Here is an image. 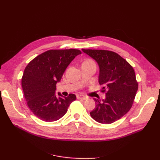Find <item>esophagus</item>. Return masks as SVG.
<instances>
[{"label": "esophagus", "mask_w": 160, "mask_h": 160, "mask_svg": "<svg viewBox=\"0 0 160 160\" xmlns=\"http://www.w3.org/2000/svg\"><path fill=\"white\" fill-rule=\"evenodd\" d=\"M77 98L78 99H83V100H85L88 99V98L84 96L83 95H77Z\"/></svg>", "instance_id": "obj_1"}]
</instances>
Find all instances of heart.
Instances as JSON below:
<instances>
[{"mask_svg": "<svg viewBox=\"0 0 160 160\" xmlns=\"http://www.w3.org/2000/svg\"><path fill=\"white\" fill-rule=\"evenodd\" d=\"M92 62H93V61H91V60H90V59H88V60H86L83 63H92Z\"/></svg>", "mask_w": 160, "mask_h": 160, "instance_id": "heart-1", "label": "heart"}]
</instances>
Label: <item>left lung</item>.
<instances>
[{
	"label": "left lung",
	"instance_id": "8db88e82",
	"mask_svg": "<svg viewBox=\"0 0 160 160\" xmlns=\"http://www.w3.org/2000/svg\"><path fill=\"white\" fill-rule=\"evenodd\" d=\"M98 62L99 83L103 85L105 99H96L91 118L103 124L112 123L122 118L132 108L138 89L134 69L118 53L106 50L82 49Z\"/></svg>",
	"mask_w": 160,
	"mask_h": 160
}]
</instances>
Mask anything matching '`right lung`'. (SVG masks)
<instances>
[{
	"instance_id": "1",
	"label": "right lung",
	"mask_w": 160,
	"mask_h": 160,
	"mask_svg": "<svg viewBox=\"0 0 160 160\" xmlns=\"http://www.w3.org/2000/svg\"><path fill=\"white\" fill-rule=\"evenodd\" d=\"M78 49H58L44 52L33 59L24 71L21 80L24 96L33 114L44 122H55L67 111L76 99L74 94H55L56 84L75 57Z\"/></svg>"
}]
</instances>
